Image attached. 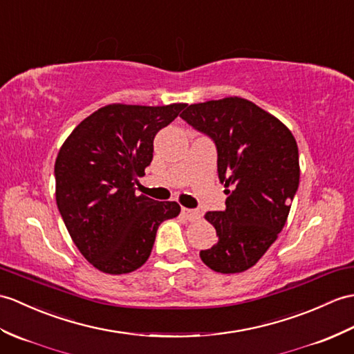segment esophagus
<instances>
[{
    "instance_id": "1",
    "label": "esophagus",
    "mask_w": 354,
    "mask_h": 354,
    "mask_svg": "<svg viewBox=\"0 0 354 354\" xmlns=\"http://www.w3.org/2000/svg\"><path fill=\"white\" fill-rule=\"evenodd\" d=\"M180 212H183V216H184L187 220H197V218H201V212L196 211V209L183 208V209H180Z\"/></svg>"
}]
</instances>
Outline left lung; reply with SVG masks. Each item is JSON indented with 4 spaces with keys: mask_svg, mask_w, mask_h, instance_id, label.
I'll use <instances>...</instances> for the list:
<instances>
[{
    "mask_svg": "<svg viewBox=\"0 0 354 354\" xmlns=\"http://www.w3.org/2000/svg\"><path fill=\"white\" fill-rule=\"evenodd\" d=\"M180 118L214 142L227 194L225 211L205 214L218 241L201 250V259L217 273H241L286 223L300 179L297 143L273 114L238 96L192 104Z\"/></svg>",
    "mask_w": 354,
    "mask_h": 354,
    "instance_id": "left-lung-1",
    "label": "left lung"
}]
</instances>
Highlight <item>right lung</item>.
Listing matches in <instances>:
<instances>
[{
	"instance_id": "right-lung-1",
	"label": "right lung",
	"mask_w": 354,
	"mask_h": 354,
	"mask_svg": "<svg viewBox=\"0 0 354 354\" xmlns=\"http://www.w3.org/2000/svg\"><path fill=\"white\" fill-rule=\"evenodd\" d=\"M185 104H111L72 131L57 155L55 201L81 254L102 273L125 274L149 258L164 220L176 202L137 194L138 176L153 157V138Z\"/></svg>"
}]
</instances>
